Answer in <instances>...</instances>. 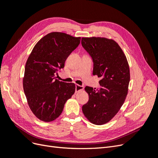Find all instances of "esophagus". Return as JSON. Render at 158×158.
<instances>
[{"instance_id": "34e87169", "label": "esophagus", "mask_w": 158, "mask_h": 158, "mask_svg": "<svg viewBox=\"0 0 158 158\" xmlns=\"http://www.w3.org/2000/svg\"><path fill=\"white\" fill-rule=\"evenodd\" d=\"M84 89V86L83 85H80L76 84V92H78L80 90H83Z\"/></svg>"}]
</instances>
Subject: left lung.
<instances>
[{"label": "left lung", "instance_id": "8db88e82", "mask_svg": "<svg viewBox=\"0 0 158 158\" xmlns=\"http://www.w3.org/2000/svg\"><path fill=\"white\" fill-rule=\"evenodd\" d=\"M82 45L94 63L93 75L101 78L99 88L85 86L89 100L83 113L95 125L107 123L115 115L127 97L130 70L118 44L104 37H82Z\"/></svg>", "mask_w": 158, "mask_h": 158}]
</instances>
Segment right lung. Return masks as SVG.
I'll list each match as a JSON object with an SVG mask.
<instances>
[{"label":"right lung","instance_id":"1","mask_svg":"<svg viewBox=\"0 0 158 158\" xmlns=\"http://www.w3.org/2000/svg\"><path fill=\"white\" fill-rule=\"evenodd\" d=\"M80 43V37L52 32L37 43L27 60L23 87L33 113L45 122L59 117L66 102L75 92L74 83L56 80L70 54Z\"/></svg>","mask_w":158,"mask_h":158}]
</instances>
